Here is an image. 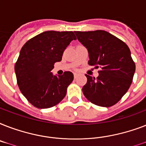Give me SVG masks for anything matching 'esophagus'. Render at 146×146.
<instances>
[{"label":"esophagus","instance_id":"esophagus-1","mask_svg":"<svg viewBox=\"0 0 146 146\" xmlns=\"http://www.w3.org/2000/svg\"><path fill=\"white\" fill-rule=\"evenodd\" d=\"M73 76H74V79H76V78H77V76H78V74L77 73H74V74H73Z\"/></svg>","mask_w":146,"mask_h":146}]
</instances>
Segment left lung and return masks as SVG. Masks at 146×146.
Wrapping results in <instances>:
<instances>
[{"mask_svg":"<svg viewBox=\"0 0 146 146\" xmlns=\"http://www.w3.org/2000/svg\"><path fill=\"white\" fill-rule=\"evenodd\" d=\"M74 33L88 50L89 65L101 68L97 78L86 74L85 97L98 106H113L127 93L136 70L129 47L106 31Z\"/></svg>","mask_w":146,"mask_h":146,"instance_id":"left-lung-1","label":"left lung"}]
</instances>
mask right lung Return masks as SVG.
I'll return each mask as SVG.
<instances>
[{
	"instance_id": "1",
	"label": "right lung",
	"mask_w": 146,
	"mask_h": 146,
	"mask_svg": "<svg viewBox=\"0 0 146 146\" xmlns=\"http://www.w3.org/2000/svg\"><path fill=\"white\" fill-rule=\"evenodd\" d=\"M73 32L46 31L31 38L22 48L15 64L17 84L26 98L35 108H49L66 96L73 80L70 71L61 76L50 71L62 60L64 50L76 40Z\"/></svg>"
}]
</instances>
